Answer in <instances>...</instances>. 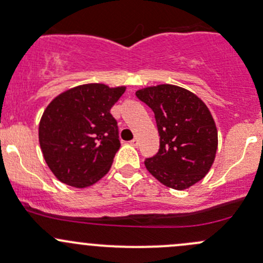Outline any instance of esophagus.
<instances>
[{"instance_id": "34e87169", "label": "esophagus", "mask_w": 263, "mask_h": 263, "mask_svg": "<svg viewBox=\"0 0 263 263\" xmlns=\"http://www.w3.org/2000/svg\"><path fill=\"white\" fill-rule=\"evenodd\" d=\"M129 144H131V145H132V146L137 147V146H139L140 141H139V139H134V140H131V141H129Z\"/></svg>"}]
</instances>
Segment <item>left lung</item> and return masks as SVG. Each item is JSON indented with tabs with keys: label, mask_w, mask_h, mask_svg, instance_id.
I'll list each match as a JSON object with an SVG mask.
<instances>
[{
	"label": "left lung",
	"mask_w": 263,
	"mask_h": 263,
	"mask_svg": "<svg viewBox=\"0 0 263 263\" xmlns=\"http://www.w3.org/2000/svg\"><path fill=\"white\" fill-rule=\"evenodd\" d=\"M136 97L155 115L160 148L145 160L151 176L169 188L183 191L200 182L214 164L217 129L208 105L184 87L147 86Z\"/></svg>",
	"instance_id": "1"
}]
</instances>
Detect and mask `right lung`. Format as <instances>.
Listing matches in <instances>:
<instances>
[{
    "mask_svg": "<svg viewBox=\"0 0 263 263\" xmlns=\"http://www.w3.org/2000/svg\"><path fill=\"white\" fill-rule=\"evenodd\" d=\"M126 86L84 84L61 92L39 122V145L55 178L86 188L109 172L121 144L110 108Z\"/></svg>",
    "mask_w": 263,
    "mask_h": 263,
    "instance_id": "1",
    "label": "right lung"
}]
</instances>
